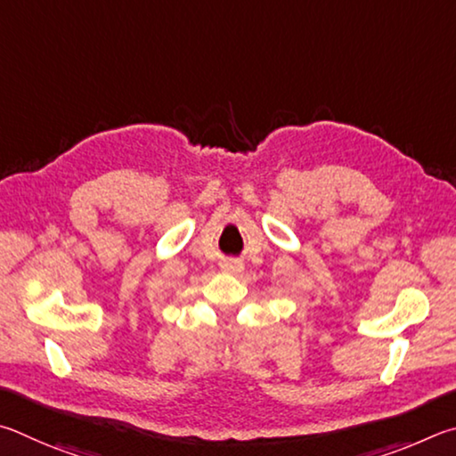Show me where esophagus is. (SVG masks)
<instances>
[{
    "mask_svg": "<svg viewBox=\"0 0 456 456\" xmlns=\"http://www.w3.org/2000/svg\"><path fill=\"white\" fill-rule=\"evenodd\" d=\"M222 268L226 270V273H230V274H240L244 266H242V262H240V260H236V258H228V260H224Z\"/></svg>",
    "mask_w": 456,
    "mask_h": 456,
    "instance_id": "1",
    "label": "esophagus"
}]
</instances>
